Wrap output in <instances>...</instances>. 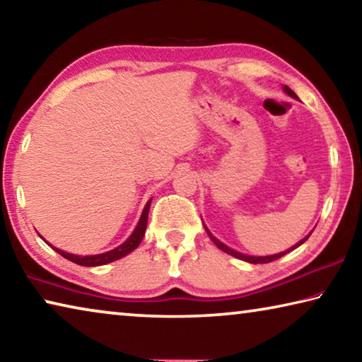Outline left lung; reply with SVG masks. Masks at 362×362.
<instances>
[{"label":"left lung","mask_w":362,"mask_h":362,"mask_svg":"<svg viewBox=\"0 0 362 362\" xmlns=\"http://www.w3.org/2000/svg\"><path fill=\"white\" fill-rule=\"evenodd\" d=\"M284 90H286V93H287V94H289L291 97H296V99H297V95H296V93H293V90H292L291 88H287V86H284ZM204 228H206V226H204ZM206 231H207V228H206ZM207 235H209V238H211V240L214 241V244H216V246H217V247H218L220 250H223V252H226V254H230V255H233V257H236V259L246 260V262H249V263H268V262H273V260H278V259H281V257H283V255H286L287 252H291V250H293V249H296V247H298V246H300V244H303V243H305L306 240H308V238H310V235H311V233H310V235H308V236H305L302 241H300V243H297V244H296V246H293V247H291V249H287V250H284V252H279V254H276V255H268V257H250V255H244V254H240V252H236V250H233V249H230V247H226V246H225V244H222V243H220L218 240H216V238H214V236L211 235V233H209V231H207Z\"/></svg>","instance_id":"8db88e82"}]
</instances>
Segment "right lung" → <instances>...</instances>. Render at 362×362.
<instances>
[{
  "label": "right lung",
  "mask_w": 362,
  "mask_h": 362,
  "mask_svg": "<svg viewBox=\"0 0 362 362\" xmlns=\"http://www.w3.org/2000/svg\"><path fill=\"white\" fill-rule=\"evenodd\" d=\"M150 204H151V199L146 203L145 209L142 212V217H140L139 223L136 226V230H134L132 235L127 238V240L118 246L113 250H108V252H103V254H97V255H73L69 252H64V250H59L56 249L57 252L65 257V259H69L73 263H78V265H83V267H99V265H105V263L110 262H115L121 259V257L127 255L129 252H132L134 249H137V246L144 240V235H145V230H146V222H148V211H150Z\"/></svg>",
  "instance_id": "obj_1"
}]
</instances>
